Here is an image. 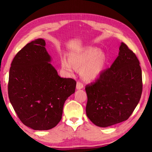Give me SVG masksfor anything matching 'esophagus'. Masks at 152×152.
Here are the masks:
<instances>
[{"label":"esophagus","mask_w":152,"mask_h":152,"mask_svg":"<svg viewBox=\"0 0 152 152\" xmlns=\"http://www.w3.org/2000/svg\"><path fill=\"white\" fill-rule=\"evenodd\" d=\"M84 87V84L81 82L80 81H78L77 82V89H80Z\"/></svg>","instance_id":"34e87169"}]
</instances>
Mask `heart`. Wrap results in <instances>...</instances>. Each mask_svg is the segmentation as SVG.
Here are the masks:
<instances>
[{
    "label": "heart",
    "mask_w": 152,
    "mask_h": 152,
    "mask_svg": "<svg viewBox=\"0 0 152 152\" xmlns=\"http://www.w3.org/2000/svg\"><path fill=\"white\" fill-rule=\"evenodd\" d=\"M70 61L61 59L62 68L66 72L72 73L76 69L82 68L80 75L85 80L91 81L97 79L105 65L106 58L102 53L94 48H88L79 52L72 54Z\"/></svg>",
    "instance_id": "1"
}]
</instances>
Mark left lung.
<instances>
[{"mask_svg":"<svg viewBox=\"0 0 152 152\" xmlns=\"http://www.w3.org/2000/svg\"><path fill=\"white\" fill-rule=\"evenodd\" d=\"M85 89L87 116L96 126L107 127L127 120L142 90L141 69L136 54L122 42L112 66Z\"/></svg>","mask_w":152,"mask_h":152,"instance_id":"1","label":"left lung"}]
</instances>
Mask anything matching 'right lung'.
<instances>
[{"label": "right lung", "mask_w": 152, "mask_h": 152, "mask_svg": "<svg viewBox=\"0 0 152 152\" xmlns=\"http://www.w3.org/2000/svg\"><path fill=\"white\" fill-rule=\"evenodd\" d=\"M42 39L27 44L14 58L8 95L21 122L34 130H48L61 121L63 105L75 93L76 81L61 78L49 62Z\"/></svg>", "instance_id": "right-lung-1"}]
</instances>
